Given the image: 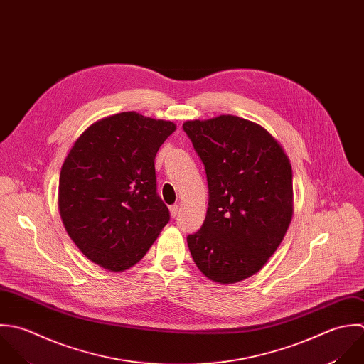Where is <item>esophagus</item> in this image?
Here are the masks:
<instances>
[{"label":"esophagus","instance_id":"34e87169","mask_svg":"<svg viewBox=\"0 0 364 364\" xmlns=\"http://www.w3.org/2000/svg\"><path fill=\"white\" fill-rule=\"evenodd\" d=\"M178 210H179L178 205H172V206H169V212H171V216H172V218H176V216H178Z\"/></svg>","mask_w":364,"mask_h":364}]
</instances>
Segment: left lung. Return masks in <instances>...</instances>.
I'll use <instances>...</instances> for the list:
<instances>
[{"label":"left lung","instance_id":"1","mask_svg":"<svg viewBox=\"0 0 364 364\" xmlns=\"http://www.w3.org/2000/svg\"><path fill=\"white\" fill-rule=\"evenodd\" d=\"M209 186L202 228L188 236L198 268L219 284L258 272L292 219V168L278 141L237 116L183 122Z\"/></svg>","mask_w":364,"mask_h":364}]
</instances>
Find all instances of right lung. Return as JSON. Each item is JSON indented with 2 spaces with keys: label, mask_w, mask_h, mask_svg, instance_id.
<instances>
[{
  "label": "right lung",
  "mask_w": 364,
  "mask_h": 364,
  "mask_svg": "<svg viewBox=\"0 0 364 364\" xmlns=\"http://www.w3.org/2000/svg\"><path fill=\"white\" fill-rule=\"evenodd\" d=\"M172 122L119 113L92 124L69 151L59 178V213L69 237L95 264L135 265L169 222L156 193L155 155Z\"/></svg>",
  "instance_id": "1"
}]
</instances>
